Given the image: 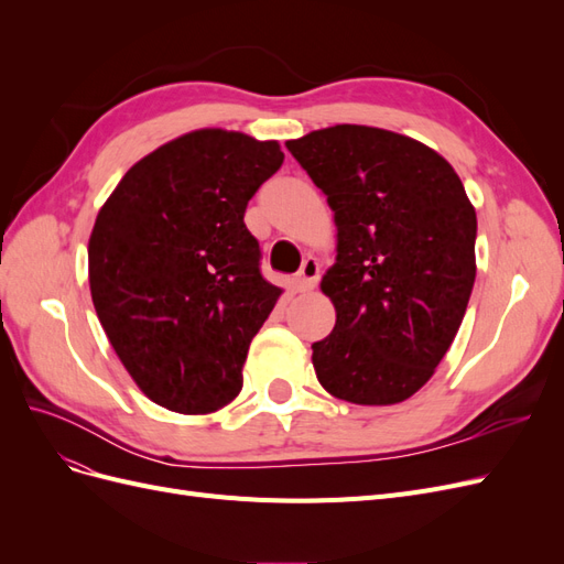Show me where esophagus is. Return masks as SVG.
I'll return each instance as SVG.
<instances>
[{
  "label": "esophagus",
  "instance_id": "esophagus-1",
  "mask_svg": "<svg viewBox=\"0 0 564 564\" xmlns=\"http://www.w3.org/2000/svg\"><path fill=\"white\" fill-rule=\"evenodd\" d=\"M317 282H319V265H317V261L315 259H305L301 270H299V275L292 282L294 284V292H299V294L313 292V289L317 286Z\"/></svg>",
  "mask_w": 564,
  "mask_h": 564
}]
</instances>
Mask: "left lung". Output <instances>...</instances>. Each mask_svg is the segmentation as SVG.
<instances>
[{"label": "left lung", "mask_w": 564, "mask_h": 564, "mask_svg": "<svg viewBox=\"0 0 564 564\" xmlns=\"http://www.w3.org/2000/svg\"><path fill=\"white\" fill-rule=\"evenodd\" d=\"M327 195L336 263L319 289L334 332L313 344L322 388L386 406L431 381L466 315L477 218L454 166L421 141L336 124L286 141Z\"/></svg>", "instance_id": "obj_1"}]
</instances>
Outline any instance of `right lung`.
Wrapping results in <instances>:
<instances>
[{
    "label": "right lung",
    "mask_w": 564,
    "mask_h": 564,
    "mask_svg": "<svg viewBox=\"0 0 564 564\" xmlns=\"http://www.w3.org/2000/svg\"><path fill=\"white\" fill-rule=\"evenodd\" d=\"M278 141L197 129L135 162L89 237V289L133 383L178 414H212L282 289L261 278L247 204L278 172Z\"/></svg>",
    "instance_id": "add662e5"
}]
</instances>
